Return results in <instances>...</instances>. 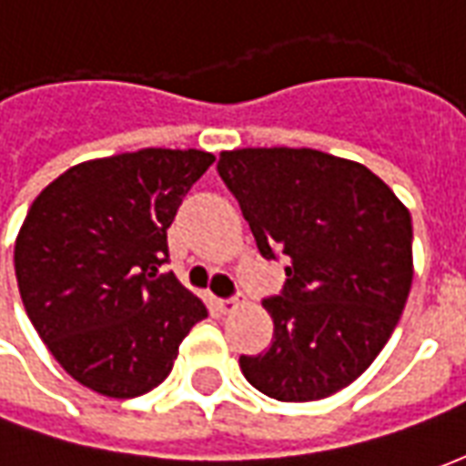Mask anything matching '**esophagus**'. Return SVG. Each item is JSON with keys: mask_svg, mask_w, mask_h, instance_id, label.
<instances>
[{"mask_svg": "<svg viewBox=\"0 0 466 466\" xmlns=\"http://www.w3.org/2000/svg\"><path fill=\"white\" fill-rule=\"evenodd\" d=\"M239 304H242L239 297H234V299H217V307H219L224 314H232L234 309H239Z\"/></svg>", "mask_w": 466, "mask_h": 466, "instance_id": "obj_1", "label": "esophagus"}]
</instances>
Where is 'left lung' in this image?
I'll return each mask as SVG.
<instances>
[{
	"mask_svg": "<svg viewBox=\"0 0 466 466\" xmlns=\"http://www.w3.org/2000/svg\"><path fill=\"white\" fill-rule=\"evenodd\" d=\"M259 252L287 257L282 297L264 299L272 344L239 367L279 401L324 400L377 360L410 297L411 217L364 164L317 149L219 154Z\"/></svg>",
	"mask_w": 466,
	"mask_h": 466,
	"instance_id": "obj_1",
	"label": "left lung"
}]
</instances>
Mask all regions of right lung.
Masks as SVG:
<instances>
[{
    "mask_svg": "<svg viewBox=\"0 0 466 466\" xmlns=\"http://www.w3.org/2000/svg\"><path fill=\"white\" fill-rule=\"evenodd\" d=\"M214 162L202 149H139L75 164L39 192L15 242L26 317L86 390L132 400L159 387L207 317L167 262V229Z\"/></svg>",
    "mask_w": 466,
    "mask_h": 466,
    "instance_id": "1",
    "label": "right lung"
}]
</instances>
